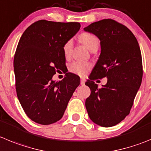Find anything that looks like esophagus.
<instances>
[{
	"mask_svg": "<svg viewBox=\"0 0 151 151\" xmlns=\"http://www.w3.org/2000/svg\"><path fill=\"white\" fill-rule=\"evenodd\" d=\"M80 83H81V85H85V79L84 78H81V81H80Z\"/></svg>",
	"mask_w": 151,
	"mask_h": 151,
	"instance_id": "34e87169",
	"label": "esophagus"
}]
</instances>
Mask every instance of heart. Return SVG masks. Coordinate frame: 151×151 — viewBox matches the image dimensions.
Returning a JSON list of instances; mask_svg holds the SVG:
<instances>
[{
	"mask_svg": "<svg viewBox=\"0 0 151 151\" xmlns=\"http://www.w3.org/2000/svg\"><path fill=\"white\" fill-rule=\"evenodd\" d=\"M79 40L91 52L93 50L94 48H98V46H99V40H98L97 37L92 34L84 33L80 36ZM73 42L72 40H67L63 45V54H64V56L66 58H68L71 56L72 52H73ZM91 67V65L87 62L75 61L70 65L69 70L72 73L82 76H85L88 73Z\"/></svg>",
	"mask_w": 151,
	"mask_h": 151,
	"instance_id": "b5f03b06",
	"label": "heart"
}]
</instances>
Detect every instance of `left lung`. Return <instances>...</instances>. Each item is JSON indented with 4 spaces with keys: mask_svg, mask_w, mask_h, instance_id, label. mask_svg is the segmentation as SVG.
Listing matches in <instances>:
<instances>
[{
    "mask_svg": "<svg viewBox=\"0 0 151 151\" xmlns=\"http://www.w3.org/2000/svg\"><path fill=\"white\" fill-rule=\"evenodd\" d=\"M84 30L100 40L101 53L85 82L91 95L85 101L90 119L103 127L115 126L129 114L142 81V59L139 42L126 26L112 19L93 22ZM106 77L98 88L93 80Z\"/></svg>",
    "mask_w": 151,
    "mask_h": 151,
    "instance_id": "left-lung-1",
    "label": "left lung"
}]
</instances>
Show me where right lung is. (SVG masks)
Returning <instances> with one entry per match:
<instances>
[{
    "label": "right lung",
    "instance_id": "right-lung-1",
    "mask_svg": "<svg viewBox=\"0 0 151 151\" xmlns=\"http://www.w3.org/2000/svg\"><path fill=\"white\" fill-rule=\"evenodd\" d=\"M78 22L40 20L25 30L14 56L16 89L27 117L37 124L48 125L63 117L80 78L66 73L63 80L52 77L66 66L65 42L79 30Z\"/></svg>",
    "mask_w": 151,
    "mask_h": 151
}]
</instances>
